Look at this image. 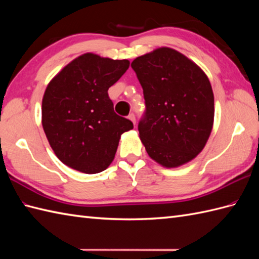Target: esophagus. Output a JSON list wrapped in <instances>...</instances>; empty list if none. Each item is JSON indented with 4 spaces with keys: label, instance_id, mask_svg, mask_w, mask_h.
<instances>
[{
    "label": "esophagus",
    "instance_id": "34e87169",
    "mask_svg": "<svg viewBox=\"0 0 259 259\" xmlns=\"http://www.w3.org/2000/svg\"><path fill=\"white\" fill-rule=\"evenodd\" d=\"M131 121H133L134 122V124H136V115L134 114V113H131V114H129V117H128Z\"/></svg>",
    "mask_w": 259,
    "mask_h": 259
}]
</instances>
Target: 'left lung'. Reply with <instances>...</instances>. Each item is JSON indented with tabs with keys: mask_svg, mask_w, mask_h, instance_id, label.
<instances>
[{
	"mask_svg": "<svg viewBox=\"0 0 259 259\" xmlns=\"http://www.w3.org/2000/svg\"><path fill=\"white\" fill-rule=\"evenodd\" d=\"M146 112L139 137L151 159L166 168L189 162L206 146L213 124V93L206 73L183 53L159 48L135 59Z\"/></svg>",
	"mask_w": 259,
	"mask_h": 259,
	"instance_id": "left-lung-1",
	"label": "left lung"
}]
</instances>
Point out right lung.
I'll use <instances>...</instances> for the list:
<instances>
[{"label": "right lung", "instance_id": "1", "mask_svg": "<svg viewBox=\"0 0 259 259\" xmlns=\"http://www.w3.org/2000/svg\"><path fill=\"white\" fill-rule=\"evenodd\" d=\"M129 64L84 53L49 82L42 99L43 130L68 167L83 174L103 171L113 161L121 135L134 129L130 120L114 112L108 96Z\"/></svg>", "mask_w": 259, "mask_h": 259}]
</instances>
